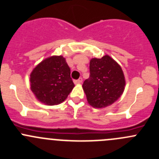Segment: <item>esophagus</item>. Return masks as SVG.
<instances>
[{
	"mask_svg": "<svg viewBox=\"0 0 159 159\" xmlns=\"http://www.w3.org/2000/svg\"><path fill=\"white\" fill-rule=\"evenodd\" d=\"M83 81V78L82 77H80V78L79 79V80H74V84H81Z\"/></svg>",
	"mask_w": 159,
	"mask_h": 159,
	"instance_id": "34e87169",
	"label": "esophagus"
}]
</instances>
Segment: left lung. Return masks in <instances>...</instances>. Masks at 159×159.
Returning <instances> with one entry per match:
<instances>
[{
  "label": "left lung",
  "instance_id": "8db88e82",
  "mask_svg": "<svg viewBox=\"0 0 159 159\" xmlns=\"http://www.w3.org/2000/svg\"><path fill=\"white\" fill-rule=\"evenodd\" d=\"M90 73L83 84L90 105L95 108H105L120 98L126 85L125 76L121 66L109 55L92 58Z\"/></svg>",
  "mask_w": 159,
  "mask_h": 159
}]
</instances>
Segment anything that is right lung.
I'll list each match as a JSON object with an SVG mask.
<instances>
[{"instance_id": "right-lung-1", "label": "right lung", "mask_w": 159, "mask_h": 159, "mask_svg": "<svg viewBox=\"0 0 159 159\" xmlns=\"http://www.w3.org/2000/svg\"><path fill=\"white\" fill-rule=\"evenodd\" d=\"M75 87L70 69L63 56L43 60L30 74V88L39 101L47 105L61 104Z\"/></svg>"}]
</instances>
